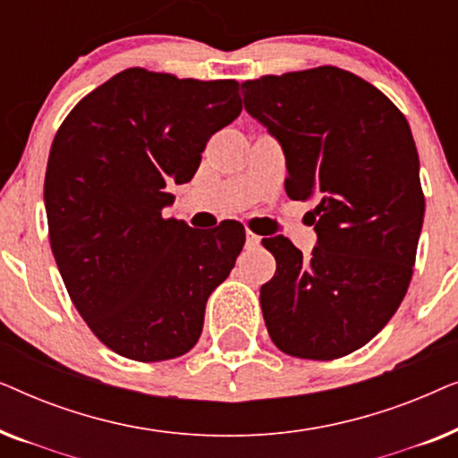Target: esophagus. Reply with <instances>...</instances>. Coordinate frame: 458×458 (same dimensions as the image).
Segmentation results:
<instances>
[{
    "mask_svg": "<svg viewBox=\"0 0 458 458\" xmlns=\"http://www.w3.org/2000/svg\"><path fill=\"white\" fill-rule=\"evenodd\" d=\"M260 243V237L254 235L252 231H246V246L248 248H256Z\"/></svg>",
    "mask_w": 458,
    "mask_h": 458,
    "instance_id": "obj_1",
    "label": "esophagus"
}]
</instances>
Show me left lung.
<instances>
[{"instance_id": "1", "label": "left lung", "mask_w": 458, "mask_h": 458, "mask_svg": "<svg viewBox=\"0 0 458 458\" xmlns=\"http://www.w3.org/2000/svg\"><path fill=\"white\" fill-rule=\"evenodd\" d=\"M243 106L285 154V191L312 199L317 246L265 237L277 271L260 287L281 352L334 360L373 340L409 290L425 198L403 112L337 66L242 83Z\"/></svg>"}]
</instances>
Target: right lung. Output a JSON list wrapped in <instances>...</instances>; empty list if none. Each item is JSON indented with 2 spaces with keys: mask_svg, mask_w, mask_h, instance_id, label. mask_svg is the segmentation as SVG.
I'll return each mask as SVG.
<instances>
[{
  "mask_svg": "<svg viewBox=\"0 0 458 458\" xmlns=\"http://www.w3.org/2000/svg\"><path fill=\"white\" fill-rule=\"evenodd\" d=\"M242 112L237 81L127 68L85 96L49 149V243L62 279L102 344L158 362L196 346L208 296L229 277L246 231L165 218L206 143Z\"/></svg>",
  "mask_w": 458,
  "mask_h": 458,
  "instance_id": "right-lung-1",
  "label": "right lung"
}]
</instances>
